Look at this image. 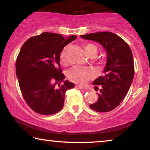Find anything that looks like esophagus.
<instances>
[{
	"instance_id": "1",
	"label": "esophagus",
	"mask_w": 150,
	"mask_h": 150,
	"mask_svg": "<svg viewBox=\"0 0 150 150\" xmlns=\"http://www.w3.org/2000/svg\"><path fill=\"white\" fill-rule=\"evenodd\" d=\"M76 87L79 88V89H86L85 87H84V86H82V85H77Z\"/></svg>"
}]
</instances>
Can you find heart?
Masks as SVG:
<instances>
[{
	"mask_svg": "<svg viewBox=\"0 0 150 150\" xmlns=\"http://www.w3.org/2000/svg\"><path fill=\"white\" fill-rule=\"evenodd\" d=\"M84 49L86 53L89 57L96 56L98 52V48L95 45L92 44H83ZM67 47L63 48L61 51L59 59L61 64H65L67 63L66 52ZM93 76V73L89 69L83 68V67H74L67 72V77L72 82L77 83H85L91 78Z\"/></svg>",
	"mask_w": 150,
	"mask_h": 150,
	"instance_id": "heart-1",
	"label": "heart"
}]
</instances>
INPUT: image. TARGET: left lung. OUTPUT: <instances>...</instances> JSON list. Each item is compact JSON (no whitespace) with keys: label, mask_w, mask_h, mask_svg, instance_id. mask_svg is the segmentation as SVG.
I'll use <instances>...</instances> for the list:
<instances>
[{"label":"left lung","mask_w":150,"mask_h":150,"mask_svg":"<svg viewBox=\"0 0 150 150\" xmlns=\"http://www.w3.org/2000/svg\"><path fill=\"white\" fill-rule=\"evenodd\" d=\"M81 37L100 43L107 52L104 74L93 83L96 91L100 87L98 99L89 107L100 112L111 111L120 105L132 84L134 74L132 51L128 44L113 33H93Z\"/></svg>","instance_id":"1"}]
</instances>
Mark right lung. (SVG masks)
I'll return each instance as SVG.
<instances>
[{
  "label": "right lung",
  "instance_id": "obj_1",
  "mask_svg": "<svg viewBox=\"0 0 150 150\" xmlns=\"http://www.w3.org/2000/svg\"><path fill=\"white\" fill-rule=\"evenodd\" d=\"M76 35L44 33L26 40L16 62V76L24 100L37 113L50 115L62 109L65 91L74 87L60 67V54Z\"/></svg>",
  "mask_w": 150,
  "mask_h": 150
}]
</instances>
